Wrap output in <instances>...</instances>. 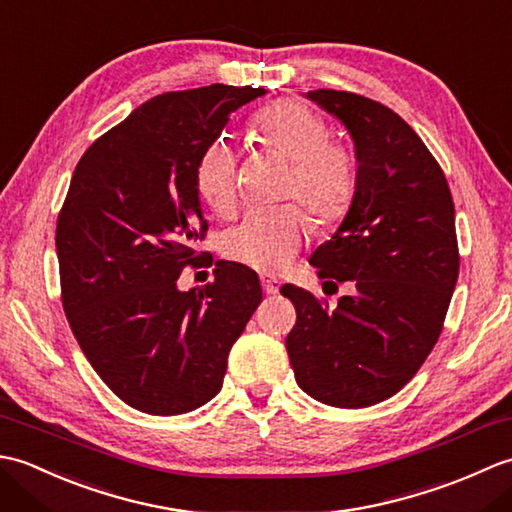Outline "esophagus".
Instances as JSON below:
<instances>
[{
  "instance_id": "esophagus-1",
  "label": "esophagus",
  "mask_w": 512,
  "mask_h": 512,
  "mask_svg": "<svg viewBox=\"0 0 512 512\" xmlns=\"http://www.w3.org/2000/svg\"><path fill=\"white\" fill-rule=\"evenodd\" d=\"M262 288H264L266 295H277V292H279V281L275 277L264 275L262 277Z\"/></svg>"
}]
</instances>
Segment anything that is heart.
<instances>
[{"mask_svg":"<svg viewBox=\"0 0 512 512\" xmlns=\"http://www.w3.org/2000/svg\"><path fill=\"white\" fill-rule=\"evenodd\" d=\"M253 125L264 145L290 160L288 195H299L319 217L345 209L356 184L354 156L345 145L328 138V125L317 112L301 101L284 99L259 112ZM195 187L215 213L235 211L237 156L228 140L217 138L202 151ZM308 233L310 217L295 202L257 209L226 233L224 253L248 268L277 273L297 255Z\"/></svg>","mask_w":512,"mask_h":512,"instance_id":"heart-1","label":"heart"}]
</instances>
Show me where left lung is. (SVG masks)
<instances>
[{
  "label": "left lung",
  "instance_id": "obj_1",
  "mask_svg": "<svg viewBox=\"0 0 512 512\" xmlns=\"http://www.w3.org/2000/svg\"><path fill=\"white\" fill-rule=\"evenodd\" d=\"M306 96L347 129L356 156L350 209L310 264L354 292L330 310L281 286L297 308L286 350L308 396L369 407L416 376L442 332L460 273L455 209L436 158L396 112L352 92Z\"/></svg>",
  "mask_w": 512,
  "mask_h": 512
}]
</instances>
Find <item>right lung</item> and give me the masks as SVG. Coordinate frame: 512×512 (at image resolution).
Segmentation results:
<instances>
[{
	"mask_svg": "<svg viewBox=\"0 0 512 512\" xmlns=\"http://www.w3.org/2000/svg\"><path fill=\"white\" fill-rule=\"evenodd\" d=\"M264 88L154 96L94 140L57 222L63 310L94 372L138 411L178 416L222 389L228 352L262 303L255 270L224 262L180 290L206 231L195 167Z\"/></svg>",
	"mask_w": 512,
	"mask_h": 512,
	"instance_id": "add662e5",
	"label": "right lung"
}]
</instances>
